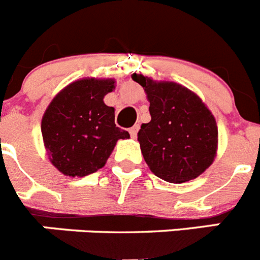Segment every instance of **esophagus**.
<instances>
[{
    "label": "esophagus",
    "instance_id": "34e87169",
    "mask_svg": "<svg viewBox=\"0 0 260 260\" xmlns=\"http://www.w3.org/2000/svg\"><path fill=\"white\" fill-rule=\"evenodd\" d=\"M138 130H139V125H134L132 128H130V130H128V133H130L132 138H137Z\"/></svg>",
    "mask_w": 260,
    "mask_h": 260
}]
</instances>
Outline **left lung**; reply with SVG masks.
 <instances>
[{
  "mask_svg": "<svg viewBox=\"0 0 260 260\" xmlns=\"http://www.w3.org/2000/svg\"><path fill=\"white\" fill-rule=\"evenodd\" d=\"M150 102L151 121L138 141L147 165L161 180L182 183L201 176L217 148L215 117L190 89L173 82H153L133 74Z\"/></svg>",
  "mask_w": 260,
  "mask_h": 260,
  "instance_id": "8db88e82",
  "label": "left lung"
}]
</instances>
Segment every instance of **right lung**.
Returning <instances> with one entry per match:
<instances>
[{"mask_svg":"<svg viewBox=\"0 0 260 260\" xmlns=\"http://www.w3.org/2000/svg\"><path fill=\"white\" fill-rule=\"evenodd\" d=\"M113 79H80L53 99L41 121V134L52 164L65 176L95 173L107 162L118 139L130 138L114 123V108L103 99Z\"/></svg>","mask_w":260,"mask_h":260,"instance_id":"right-lung-1","label":"right lung"}]
</instances>
